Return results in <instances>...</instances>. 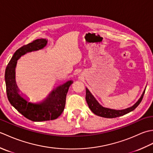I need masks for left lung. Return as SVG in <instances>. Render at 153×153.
I'll use <instances>...</instances> for the list:
<instances>
[{
    "label": "left lung",
    "instance_id": "obj_1",
    "mask_svg": "<svg viewBox=\"0 0 153 153\" xmlns=\"http://www.w3.org/2000/svg\"><path fill=\"white\" fill-rule=\"evenodd\" d=\"M145 90L144 91L143 93L141 95V98L139 99L138 101L136 102L134 106L129 107L128 108H126L124 110H114V109H110L107 108H104L100 104L97 102V100L95 99L92 94L90 93L88 89L86 88V101L87 105L89 106V108L91 109V110L95 114L104 117V118H116V117H119L123 115H125L126 114L130 112L133 111L135 108L137 107V106L140 104L141 100L143 99V97L145 94Z\"/></svg>",
    "mask_w": 153,
    "mask_h": 153
}]
</instances>
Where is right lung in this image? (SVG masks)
<instances>
[{"label":"right lung","mask_w":153,"mask_h":153,"mask_svg":"<svg viewBox=\"0 0 153 153\" xmlns=\"http://www.w3.org/2000/svg\"><path fill=\"white\" fill-rule=\"evenodd\" d=\"M47 41L40 39L24 45L16 51L5 70L6 94L11 105L25 118L33 122L53 120L58 118L64 111L66 97L72 81H68L53 90L47 99L39 104L27 102L18 93L15 82V67L17 60L22 55L37 51L46 46Z\"/></svg>","instance_id":"obj_1"}]
</instances>
